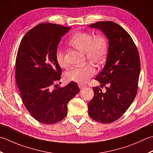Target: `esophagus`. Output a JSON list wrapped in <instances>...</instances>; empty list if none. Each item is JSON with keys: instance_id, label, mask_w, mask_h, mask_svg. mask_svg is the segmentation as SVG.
I'll use <instances>...</instances> for the list:
<instances>
[{"instance_id": "esophagus-1", "label": "esophagus", "mask_w": 153, "mask_h": 153, "mask_svg": "<svg viewBox=\"0 0 153 153\" xmlns=\"http://www.w3.org/2000/svg\"><path fill=\"white\" fill-rule=\"evenodd\" d=\"M79 88L80 89H84L85 88H86V85L84 84H79Z\"/></svg>"}]
</instances>
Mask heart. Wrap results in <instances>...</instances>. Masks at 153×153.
Returning a JSON list of instances; mask_svg holds the SVG:
<instances>
[{
    "label": "heart",
    "instance_id": "b5f03b06",
    "mask_svg": "<svg viewBox=\"0 0 153 153\" xmlns=\"http://www.w3.org/2000/svg\"><path fill=\"white\" fill-rule=\"evenodd\" d=\"M69 44L80 52L85 53L88 60L96 65L103 64L108 51L107 39L102 36L94 37L90 33L78 32L69 40ZM56 60L62 68L66 67L62 50L58 48L56 51ZM95 74V69L90 64L83 67L74 68L66 72L68 79L76 83H86Z\"/></svg>",
    "mask_w": 153,
    "mask_h": 153
}]
</instances>
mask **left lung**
I'll return each instance as SVG.
<instances>
[{
    "label": "left lung",
    "mask_w": 153,
    "mask_h": 153,
    "mask_svg": "<svg viewBox=\"0 0 153 153\" xmlns=\"http://www.w3.org/2000/svg\"><path fill=\"white\" fill-rule=\"evenodd\" d=\"M89 27L103 33L109 48L105 65L95 77L101 88L106 85V91L94 88L88 113L95 121L109 123L121 117L135 98L140 70L139 55L131 36L117 24L102 21Z\"/></svg>",
    "instance_id": "obj_1"
}]
</instances>
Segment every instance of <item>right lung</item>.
Here are the masks:
<instances>
[{
  "mask_svg": "<svg viewBox=\"0 0 153 153\" xmlns=\"http://www.w3.org/2000/svg\"><path fill=\"white\" fill-rule=\"evenodd\" d=\"M70 29L40 24L26 33L18 50L15 65L18 88L30 114L42 123L53 124L64 119L68 102L79 91L73 82L63 88L53 87L62 73L56 51L62 37Z\"/></svg>",
  "mask_w": 153,
  "mask_h": 153,
  "instance_id": "right-lung-1",
  "label": "right lung"
}]
</instances>
